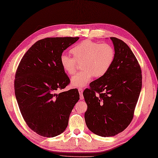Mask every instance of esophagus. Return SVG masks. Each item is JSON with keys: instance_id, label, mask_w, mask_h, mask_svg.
Instances as JSON below:
<instances>
[{"instance_id": "34e87169", "label": "esophagus", "mask_w": 158, "mask_h": 158, "mask_svg": "<svg viewBox=\"0 0 158 158\" xmlns=\"http://www.w3.org/2000/svg\"><path fill=\"white\" fill-rule=\"evenodd\" d=\"M78 92L80 93V99L83 100L84 99V97H83V89L81 88H78Z\"/></svg>"}]
</instances>
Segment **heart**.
<instances>
[{"label": "heart", "mask_w": 158, "mask_h": 158, "mask_svg": "<svg viewBox=\"0 0 158 158\" xmlns=\"http://www.w3.org/2000/svg\"><path fill=\"white\" fill-rule=\"evenodd\" d=\"M74 57L63 53L60 62L63 70L69 75L75 74L77 62H82L84 70L77 73L71 79L73 86L82 88L88 84L94 76L101 78L109 72L115 58V50L106 43L84 40L70 50Z\"/></svg>", "instance_id": "1"}]
</instances>
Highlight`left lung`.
Returning <instances> with one entry per match:
<instances>
[{"mask_svg": "<svg viewBox=\"0 0 158 158\" xmlns=\"http://www.w3.org/2000/svg\"><path fill=\"white\" fill-rule=\"evenodd\" d=\"M110 40L115 50L112 66L83 92L88 128L105 137L116 135L129 126L142 86L141 67L131 50L118 38Z\"/></svg>", "mask_w": 158, "mask_h": 158, "instance_id": "obj_1", "label": "left lung"}]
</instances>
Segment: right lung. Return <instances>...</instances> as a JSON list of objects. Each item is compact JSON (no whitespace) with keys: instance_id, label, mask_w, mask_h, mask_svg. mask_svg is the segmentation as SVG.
Instances as JSON below:
<instances>
[{"instance_id":"right-lung-1","label":"right lung","mask_w":158,"mask_h":158,"mask_svg":"<svg viewBox=\"0 0 158 158\" xmlns=\"http://www.w3.org/2000/svg\"><path fill=\"white\" fill-rule=\"evenodd\" d=\"M79 37H48L37 41L22 57L15 79V93L29 127L41 136L56 137L66 129L80 99L77 88L56 93L70 84L61 67L63 52Z\"/></svg>"}]
</instances>
